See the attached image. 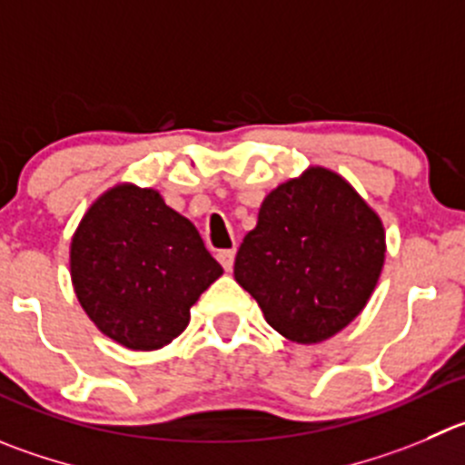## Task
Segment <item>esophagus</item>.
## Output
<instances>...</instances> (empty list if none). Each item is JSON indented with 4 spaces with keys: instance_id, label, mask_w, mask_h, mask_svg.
Here are the masks:
<instances>
[{
    "instance_id": "34e87169",
    "label": "esophagus",
    "mask_w": 465,
    "mask_h": 465,
    "mask_svg": "<svg viewBox=\"0 0 465 465\" xmlns=\"http://www.w3.org/2000/svg\"><path fill=\"white\" fill-rule=\"evenodd\" d=\"M235 255H237L235 249H228V251H219V255H216V258H219V262L223 264L225 272H230V269H232V264H235Z\"/></svg>"
}]
</instances>
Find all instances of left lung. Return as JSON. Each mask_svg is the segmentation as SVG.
<instances>
[{
    "mask_svg": "<svg viewBox=\"0 0 465 465\" xmlns=\"http://www.w3.org/2000/svg\"><path fill=\"white\" fill-rule=\"evenodd\" d=\"M386 258L377 212L338 173L311 166L262 201L235 281L272 329L299 344L342 331L370 302Z\"/></svg>",
    "mask_w": 465,
    "mask_h": 465,
    "instance_id": "left-lung-1",
    "label": "left lung"
}]
</instances>
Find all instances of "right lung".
Instances as JSON below:
<instances>
[{
  "label": "right lung",
  "instance_id": "right-lung-1",
  "mask_svg": "<svg viewBox=\"0 0 465 465\" xmlns=\"http://www.w3.org/2000/svg\"><path fill=\"white\" fill-rule=\"evenodd\" d=\"M223 273L196 225L159 192L116 184L84 214L70 244L74 294L93 324L136 351L173 342L189 308Z\"/></svg>",
  "mask_w": 465,
  "mask_h": 465
}]
</instances>
